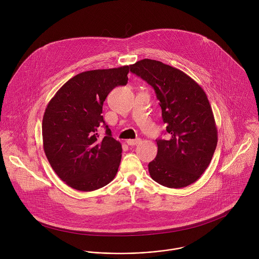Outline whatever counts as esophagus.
I'll return each instance as SVG.
<instances>
[{
    "instance_id": "esophagus-1",
    "label": "esophagus",
    "mask_w": 259,
    "mask_h": 259,
    "mask_svg": "<svg viewBox=\"0 0 259 259\" xmlns=\"http://www.w3.org/2000/svg\"><path fill=\"white\" fill-rule=\"evenodd\" d=\"M139 143H141V140L140 139H136V140H127L126 141V144L128 146H137Z\"/></svg>"
}]
</instances>
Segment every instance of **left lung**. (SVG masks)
Masks as SVG:
<instances>
[{
  "label": "left lung",
  "instance_id": "1",
  "mask_svg": "<svg viewBox=\"0 0 259 259\" xmlns=\"http://www.w3.org/2000/svg\"><path fill=\"white\" fill-rule=\"evenodd\" d=\"M131 72L151 85L161 108L168 139L156 140L157 154L148 163L151 179L170 188L195 183L218 145V130L206 94L183 71L145 59Z\"/></svg>",
  "mask_w": 259,
  "mask_h": 259
}]
</instances>
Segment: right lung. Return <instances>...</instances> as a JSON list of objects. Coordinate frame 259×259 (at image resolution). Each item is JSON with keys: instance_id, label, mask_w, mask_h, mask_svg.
<instances>
[{"instance_id": "add662e5", "label": "right lung", "mask_w": 259, "mask_h": 259, "mask_svg": "<svg viewBox=\"0 0 259 259\" xmlns=\"http://www.w3.org/2000/svg\"><path fill=\"white\" fill-rule=\"evenodd\" d=\"M130 68L76 74L47 106L41 125L45 153L58 177L76 190L99 189L117 172L121 145L111 137L102 112L111 91L127 83ZM101 125L106 128L104 138L97 134Z\"/></svg>"}]
</instances>
